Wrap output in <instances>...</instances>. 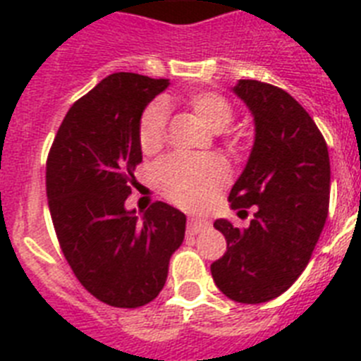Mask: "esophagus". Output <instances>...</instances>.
<instances>
[{"mask_svg":"<svg viewBox=\"0 0 361 361\" xmlns=\"http://www.w3.org/2000/svg\"><path fill=\"white\" fill-rule=\"evenodd\" d=\"M208 226H209L208 220L200 219V216H191V219L188 220V231H190L191 235L202 231V229H206Z\"/></svg>","mask_w":361,"mask_h":361,"instance_id":"esophagus-1","label":"esophagus"}]
</instances>
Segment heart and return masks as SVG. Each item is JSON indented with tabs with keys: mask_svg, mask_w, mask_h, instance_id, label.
Wrapping results in <instances>:
<instances>
[{
	"mask_svg": "<svg viewBox=\"0 0 361 361\" xmlns=\"http://www.w3.org/2000/svg\"><path fill=\"white\" fill-rule=\"evenodd\" d=\"M184 103L195 111L213 132L224 130L233 121V104L215 92H191ZM166 137V106L149 104L139 124V142L142 152H155ZM159 190L173 202L183 206H199L224 183V168L213 157H184L170 155L162 159L153 171Z\"/></svg>",
	"mask_w": 361,
	"mask_h": 361,
	"instance_id": "b5f03b06",
	"label": "heart"
}]
</instances>
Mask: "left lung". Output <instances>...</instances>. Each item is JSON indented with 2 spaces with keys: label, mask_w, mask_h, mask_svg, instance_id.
Masks as SVG:
<instances>
[{
  "label": "left lung",
  "mask_w": 361,
  "mask_h": 361,
  "mask_svg": "<svg viewBox=\"0 0 361 361\" xmlns=\"http://www.w3.org/2000/svg\"><path fill=\"white\" fill-rule=\"evenodd\" d=\"M255 121V142L228 200L253 219H216L228 250L212 264L215 286L240 304H262L291 288L309 264L329 212L331 164L324 135L286 90L255 79L233 86Z\"/></svg>",
  "instance_id": "1"
}]
</instances>
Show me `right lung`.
Returning a JSON list of instances; mask_svg holds the SVG:
<instances>
[{"mask_svg":"<svg viewBox=\"0 0 361 361\" xmlns=\"http://www.w3.org/2000/svg\"><path fill=\"white\" fill-rule=\"evenodd\" d=\"M168 79L117 72L66 111L47 159V197L66 262L82 288L114 307L149 304L164 288L186 215L153 202L142 216L124 202L142 161L139 124Z\"/></svg>","mask_w":361,"mask_h":361,"instance_id":"obj_1","label":"right lung"}]
</instances>
